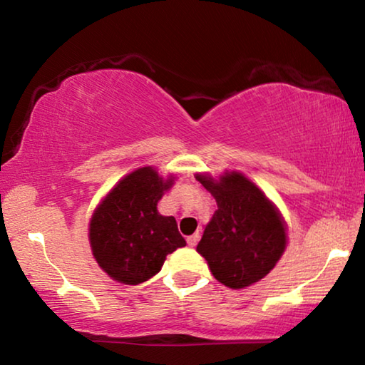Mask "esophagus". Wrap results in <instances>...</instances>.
Segmentation results:
<instances>
[{
  "mask_svg": "<svg viewBox=\"0 0 365 365\" xmlns=\"http://www.w3.org/2000/svg\"><path fill=\"white\" fill-rule=\"evenodd\" d=\"M198 239H200V236L198 235H193V236H190L188 239H187V242H188V246L190 247H195L198 244Z\"/></svg>",
  "mask_w": 365,
  "mask_h": 365,
  "instance_id": "1",
  "label": "esophagus"
}]
</instances>
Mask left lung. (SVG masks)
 I'll return each instance as SVG.
<instances>
[{
	"mask_svg": "<svg viewBox=\"0 0 365 365\" xmlns=\"http://www.w3.org/2000/svg\"><path fill=\"white\" fill-rule=\"evenodd\" d=\"M197 178L217 203L197 246L215 279L230 288L264 279L285 251L287 235L279 211L241 173H226L220 180Z\"/></svg>",
	"mask_w": 365,
	"mask_h": 365,
	"instance_id": "8db88e82",
	"label": "left lung"
}]
</instances>
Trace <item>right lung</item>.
Segmentation results:
<instances>
[{"instance_id": "add662e5", "label": "right lung", "mask_w": 365, "mask_h": 365, "mask_svg": "<svg viewBox=\"0 0 365 365\" xmlns=\"http://www.w3.org/2000/svg\"><path fill=\"white\" fill-rule=\"evenodd\" d=\"M172 178L162 180L152 167L129 173L98 206L90 222L91 251L114 280L138 285L157 275L168 254L187 246L173 216L157 203Z\"/></svg>"}]
</instances>
